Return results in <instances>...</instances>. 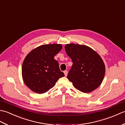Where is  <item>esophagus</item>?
Masks as SVG:
<instances>
[{
    "label": "esophagus",
    "instance_id": "34e87169",
    "mask_svg": "<svg viewBox=\"0 0 125 125\" xmlns=\"http://www.w3.org/2000/svg\"><path fill=\"white\" fill-rule=\"evenodd\" d=\"M64 73L65 76H67V75H68V71L67 70H65L64 71Z\"/></svg>",
    "mask_w": 125,
    "mask_h": 125
}]
</instances>
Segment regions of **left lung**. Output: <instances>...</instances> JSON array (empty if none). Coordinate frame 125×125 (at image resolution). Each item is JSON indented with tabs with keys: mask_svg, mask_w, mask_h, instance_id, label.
<instances>
[{
	"mask_svg": "<svg viewBox=\"0 0 125 125\" xmlns=\"http://www.w3.org/2000/svg\"><path fill=\"white\" fill-rule=\"evenodd\" d=\"M65 50L73 63L67 78L77 89L84 93L94 91L102 83L105 67L94 50L84 45L66 44Z\"/></svg>",
	"mask_w": 125,
	"mask_h": 125,
	"instance_id": "obj_1",
	"label": "left lung"
}]
</instances>
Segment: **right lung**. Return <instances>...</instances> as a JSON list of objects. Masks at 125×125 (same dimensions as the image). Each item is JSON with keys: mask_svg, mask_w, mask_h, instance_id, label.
Instances as JSON below:
<instances>
[{"mask_svg": "<svg viewBox=\"0 0 125 125\" xmlns=\"http://www.w3.org/2000/svg\"><path fill=\"white\" fill-rule=\"evenodd\" d=\"M62 49L60 44H44L29 53L23 61L22 75L25 84L33 91L43 94L52 88L64 74L54 56Z\"/></svg>", "mask_w": 125, "mask_h": 125, "instance_id": "1", "label": "right lung"}]
</instances>
